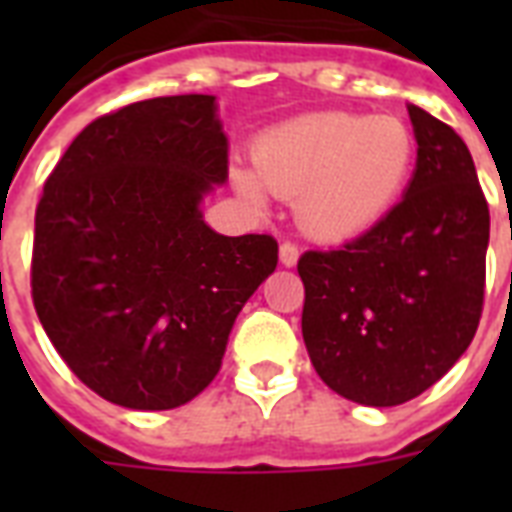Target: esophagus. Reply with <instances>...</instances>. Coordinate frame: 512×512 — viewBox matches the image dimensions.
Returning <instances> with one entry per match:
<instances>
[{
    "instance_id": "34e87169",
    "label": "esophagus",
    "mask_w": 512,
    "mask_h": 512,
    "mask_svg": "<svg viewBox=\"0 0 512 512\" xmlns=\"http://www.w3.org/2000/svg\"><path fill=\"white\" fill-rule=\"evenodd\" d=\"M297 257H300V249L292 244V241H284L279 247V260L281 265H287V268H292V265L297 263Z\"/></svg>"
}]
</instances>
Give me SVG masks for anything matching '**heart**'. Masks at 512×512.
<instances>
[{
    "label": "heart",
    "mask_w": 512,
    "mask_h": 512,
    "mask_svg": "<svg viewBox=\"0 0 512 512\" xmlns=\"http://www.w3.org/2000/svg\"><path fill=\"white\" fill-rule=\"evenodd\" d=\"M414 135L398 116L319 111L273 127L255 143L252 162L265 191L297 199V220L319 241L372 231L401 199L414 167ZM249 199L260 188L239 177Z\"/></svg>",
    "instance_id": "obj_1"
}]
</instances>
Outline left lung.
I'll return each mask as SVG.
<instances>
[{
  "mask_svg": "<svg viewBox=\"0 0 512 512\" xmlns=\"http://www.w3.org/2000/svg\"><path fill=\"white\" fill-rule=\"evenodd\" d=\"M417 170L372 231L297 260L303 340L329 388L364 406L412 401L468 350L484 311L489 204L465 140L409 106Z\"/></svg>",
  "mask_w": 512,
  "mask_h": 512,
  "instance_id": "obj_1",
  "label": "left lung"
}]
</instances>
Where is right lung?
I'll use <instances>...</instances> for the list:
<instances>
[{"label": "right lung", "mask_w": 512, "mask_h": 512, "mask_svg": "<svg viewBox=\"0 0 512 512\" xmlns=\"http://www.w3.org/2000/svg\"><path fill=\"white\" fill-rule=\"evenodd\" d=\"M228 177L212 95L98 116L36 204L31 297L90 390L127 409H175L215 380L239 311L279 263L268 233L220 236L201 196Z\"/></svg>", "instance_id": "1"}]
</instances>
